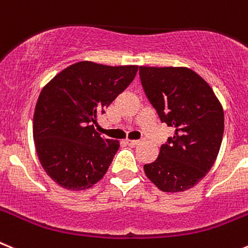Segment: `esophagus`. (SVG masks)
Listing matches in <instances>:
<instances>
[{
	"label": "esophagus",
	"mask_w": 248,
	"mask_h": 248,
	"mask_svg": "<svg viewBox=\"0 0 248 248\" xmlns=\"http://www.w3.org/2000/svg\"><path fill=\"white\" fill-rule=\"evenodd\" d=\"M139 143H140V140H138V139H126V144L130 145V147H135Z\"/></svg>",
	"instance_id": "34e87169"
}]
</instances>
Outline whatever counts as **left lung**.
<instances>
[{"mask_svg": "<svg viewBox=\"0 0 248 248\" xmlns=\"http://www.w3.org/2000/svg\"><path fill=\"white\" fill-rule=\"evenodd\" d=\"M141 86L162 123L174 126L159 155L145 164L148 178L163 192H183L209 172L221 148L223 109L207 84L187 67H139Z\"/></svg>", "mask_w": 248, "mask_h": 248, "instance_id": "8db88e82", "label": "left lung"}]
</instances>
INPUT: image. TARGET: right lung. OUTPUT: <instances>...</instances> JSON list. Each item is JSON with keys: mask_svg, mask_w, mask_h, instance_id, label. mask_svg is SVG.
<instances>
[{"mask_svg": "<svg viewBox=\"0 0 248 248\" xmlns=\"http://www.w3.org/2000/svg\"><path fill=\"white\" fill-rule=\"evenodd\" d=\"M138 66L81 61L63 69L40 93L33 140L42 168L61 187L82 190L107 173L119 141L95 132L98 115L134 80Z\"/></svg>", "mask_w": 248, "mask_h": 248, "instance_id": "right-lung-1", "label": "right lung"}]
</instances>
